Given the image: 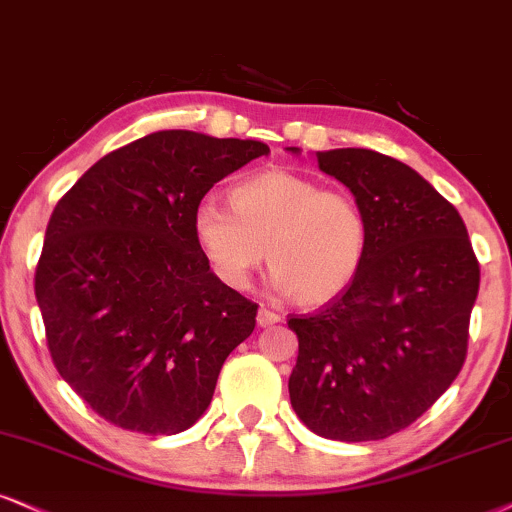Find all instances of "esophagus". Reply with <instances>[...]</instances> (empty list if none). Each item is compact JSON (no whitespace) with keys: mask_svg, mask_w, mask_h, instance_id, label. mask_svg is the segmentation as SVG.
<instances>
[{"mask_svg":"<svg viewBox=\"0 0 512 512\" xmlns=\"http://www.w3.org/2000/svg\"><path fill=\"white\" fill-rule=\"evenodd\" d=\"M256 323L261 325V327H273V325H277L280 323V315L277 313H273V311H268L266 306H261L258 308V315H256Z\"/></svg>","mask_w":512,"mask_h":512,"instance_id":"1","label":"esophagus"}]
</instances>
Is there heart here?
I'll list each match as a JSON object with an SVG mask.
<instances>
[{"mask_svg":"<svg viewBox=\"0 0 512 512\" xmlns=\"http://www.w3.org/2000/svg\"><path fill=\"white\" fill-rule=\"evenodd\" d=\"M230 201L225 208L206 197L192 213L194 242L227 287L244 289L268 256L277 292L323 306L361 275L370 223L351 192L270 168L235 185Z\"/></svg>","mask_w":512,"mask_h":512,"instance_id":"b5f03b06","label":"heart"}]
</instances>
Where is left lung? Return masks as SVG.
Listing matches in <instances>:
<instances>
[{"mask_svg":"<svg viewBox=\"0 0 512 512\" xmlns=\"http://www.w3.org/2000/svg\"><path fill=\"white\" fill-rule=\"evenodd\" d=\"M315 159L363 204L370 249L342 296L287 320L299 337L289 399L318 437L387 439L463 368L479 263L460 213L406 163L372 149L315 151Z\"/></svg>","mask_w":512,"mask_h":512,"instance_id":"left-lung-1","label":"left lung"}]
</instances>
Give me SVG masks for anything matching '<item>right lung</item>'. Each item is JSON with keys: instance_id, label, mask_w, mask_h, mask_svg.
<instances>
[{"instance_id": "add662e5", "label": "right lung", "mask_w": 512, "mask_h": 512, "mask_svg": "<svg viewBox=\"0 0 512 512\" xmlns=\"http://www.w3.org/2000/svg\"><path fill=\"white\" fill-rule=\"evenodd\" d=\"M268 154L258 140L159 130L99 159L56 204L37 306L56 370L104 420L170 437L206 413L258 306L213 275L192 213Z\"/></svg>"}]
</instances>
